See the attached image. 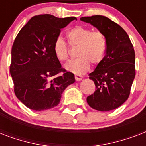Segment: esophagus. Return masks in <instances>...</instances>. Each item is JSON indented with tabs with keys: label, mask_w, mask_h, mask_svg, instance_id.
I'll list each match as a JSON object with an SVG mask.
<instances>
[{
	"label": "esophagus",
	"mask_w": 146,
	"mask_h": 146,
	"mask_svg": "<svg viewBox=\"0 0 146 146\" xmlns=\"http://www.w3.org/2000/svg\"><path fill=\"white\" fill-rule=\"evenodd\" d=\"M75 79H76V81H80V80H82V76L81 75H77V74H76Z\"/></svg>",
	"instance_id": "esophagus-1"
}]
</instances>
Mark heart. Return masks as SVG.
I'll return each mask as SVG.
<instances>
[{
    "label": "heart",
    "mask_w": 146,
    "mask_h": 146,
    "mask_svg": "<svg viewBox=\"0 0 146 146\" xmlns=\"http://www.w3.org/2000/svg\"><path fill=\"white\" fill-rule=\"evenodd\" d=\"M66 37L71 47H78L76 56L79 57L66 64L65 68L68 71L77 75L83 74L89 70L90 64L98 65L104 60L107 41L102 33L92 32L91 29L78 26L70 29L66 33ZM53 50L60 61H66L69 59V47L61 38L55 40Z\"/></svg>",
    "instance_id": "heart-1"
}]
</instances>
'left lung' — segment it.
Returning a JSON list of instances; mask_svg holds the SVG:
<instances>
[{"mask_svg":"<svg viewBox=\"0 0 146 146\" xmlns=\"http://www.w3.org/2000/svg\"><path fill=\"white\" fill-rule=\"evenodd\" d=\"M80 20L97 28L107 41L104 60L89 75L96 91L87 97V103L96 111L117 108L129 98L136 75L133 46L124 29L108 17L96 15Z\"/></svg>","mask_w":146,"mask_h":146,"instance_id":"8db88e82","label":"left lung"}]
</instances>
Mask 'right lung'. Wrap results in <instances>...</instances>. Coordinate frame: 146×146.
Listing matches in <instances>:
<instances>
[{"label":"right lung","mask_w":146,"mask_h":146,"mask_svg":"<svg viewBox=\"0 0 146 146\" xmlns=\"http://www.w3.org/2000/svg\"><path fill=\"white\" fill-rule=\"evenodd\" d=\"M74 19L50 14L35 16L15 38L10 73L15 95L29 108H53L60 103L64 89L75 82L74 74L62 68L53 50L60 29Z\"/></svg>","instance_id":"1"}]
</instances>
